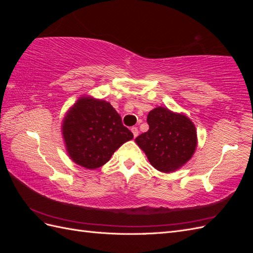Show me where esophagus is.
<instances>
[{
    "label": "esophagus",
    "instance_id": "obj_1",
    "mask_svg": "<svg viewBox=\"0 0 253 253\" xmlns=\"http://www.w3.org/2000/svg\"><path fill=\"white\" fill-rule=\"evenodd\" d=\"M131 131H132L134 137H137V135H138V128H137L136 126H133V127L131 128Z\"/></svg>",
    "mask_w": 253,
    "mask_h": 253
}]
</instances>
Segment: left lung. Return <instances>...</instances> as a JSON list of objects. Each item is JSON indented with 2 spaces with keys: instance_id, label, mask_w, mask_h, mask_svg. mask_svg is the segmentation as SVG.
<instances>
[{
  "instance_id": "obj_1",
  "label": "left lung",
  "mask_w": 253,
  "mask_h": 253,
  "mask_svg": "<svg viewBox=\"0 0 253 253\" xmlns=\"http://www.w3.org/2000/svg\"><path fill=\"white\" fill-rule=\"evenodd\" d=\"M149 131L135 139L156 170H178L193 156L197 145L196 128L182 114L158 106L148 114Z\"/></svg>"
}]
</instances>
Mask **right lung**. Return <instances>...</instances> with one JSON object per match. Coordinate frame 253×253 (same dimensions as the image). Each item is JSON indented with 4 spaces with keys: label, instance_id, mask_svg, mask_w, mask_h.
Returning <instances> with one entry per match:
<instances>
[{
    "label": "right lung",
    "instance_id": "obj_1",
    "mask_svg": "<svg viewBox=\"0 0 253 253\" xmlns=\"http://www.w3.org/2000/svg\"><path fill=\"white\" fill-rule=\"evenodd\" d=\"M62 134L68 156L89 170L108 163L115 151L133 138L110 102L88 96L79 98L68 110Z\"/></svg>",
    "mask_w": 253,
    "mask_h": 253
}]
</instances>
